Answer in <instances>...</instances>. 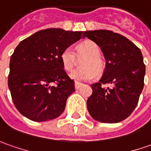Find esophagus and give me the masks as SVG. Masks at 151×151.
Instances as JSON below:
<instances>
[{"instance_id": "34e87169", "label": "esophagus", "mask_w": 151, "mask_h": 151, "mask_svg": "<svg viewBox=\"0 0 151 151\" xmlns=\"http://www.w3.org/2000/svg\"><path fill=\"white\" fill-rule=\"evenodd\" d=\"M82 85H83V83H81L79 82H75V89H79Z\"/></svg>"}]
</instances>
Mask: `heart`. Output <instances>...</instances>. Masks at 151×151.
I'll list each match as a JSON object with an SVG mask.
<instances>
[{
  "instance_id": "b5f03b06",
  "label": "heart",
  "mask_w": 151,
  "mask_h": 151,
  "mask_svg": "<svg viewBox=\"0 0 151 151\" xmlns=\"http://www.w3.org/2000/svg\"><path fill=\"white\" fill-rule=\"evenodd\" d=\"M101 51L96 43L85 41L77 47V54L72 47H67L60 55L64 70L71 72L77 64L78 58H85L81 63L82 68L71 73L73 79L76 81H90L96 78L97 73H101L104 69V63L101 58Z\"/></svg>"
}]
</instances>
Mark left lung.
Listing matches in <instances>:
<instances>
[{
  "label": "left lung",
  "instance_id": "obj_1",
  "mask_svg": "<svg viewBox=\"0 0 151 151\" xmlns=\"http://www.w3.org/2000/svg\"><path fill=\"white\" fill-rule=\"evenodd\" d=\"M84 35L101 48L106 58L101 79L91 84L93 94L87 101L88 112L101 122H120L135 110L144 87L142 54L132 41L111 30L86 31ZM109 84L111 88L106 87Z\"/></svg>",
  "mask_w": 151,
  "mask_h": 151
}]
</instances>
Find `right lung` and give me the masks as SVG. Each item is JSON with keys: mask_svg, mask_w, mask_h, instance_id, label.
Listing matches in <instances>:
<instances>
[{"mask_svg": "<svg viewBox=\"0 0 151 151\" xmlns=\"http://www.w3.org/2000/svg\"><path fill=\"white\" fill-rule=\"evenodd\" d=\"M84 38L83 31L57 28L42 29L22 40L11 56L8 86L21 114L34 122L59 116L74 81L64 71L63 50Z\"/></svg>", "mask_w": 151, "mask_h": 151, "instance_id": "add662e5", "label": "right lung"}]
</instances>
